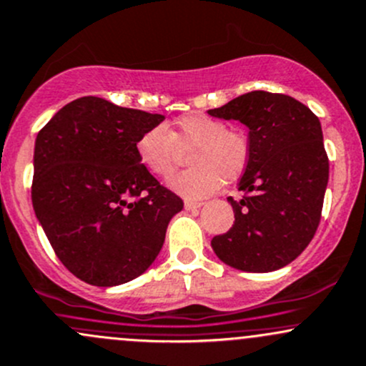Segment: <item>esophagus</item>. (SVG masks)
<instances>
[{"instance_id": "34e87169", "label": "esophagus", "mask_w": 366, "mask_h": 366, "mask_svg": "<svg viewBox=\"0 0 366 366\" xmlns=\"http://www.w3.org/2000/svg\"><path fill=\"white\" fill-rule=\"evenodd\" d=\"M202 206V202H194V200H184V209H197V207Z\"/></svg>"}]
</instances>
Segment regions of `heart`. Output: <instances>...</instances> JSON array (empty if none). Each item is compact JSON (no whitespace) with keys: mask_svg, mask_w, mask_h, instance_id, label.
<instances>
[{"mask_svg":"<svg viewBox=\"0 0 366 366\" xmlns=\"http://www.w3.org/2000/svg\"><path fill=\"white\" fill-rule=\"evenodd\" d=\"M190 169L171 179V188L188 199L214 194L223 182L232 183L246 171L251 155L249 137L242 129L202 112L183 113L169 131L155 125L136 141L141 166L155 178L174 174L182 152H188Z\"/></svg>","mask_w":366,"mask_h":366,"instance_id":"1","label":"heart"}]
</instances>
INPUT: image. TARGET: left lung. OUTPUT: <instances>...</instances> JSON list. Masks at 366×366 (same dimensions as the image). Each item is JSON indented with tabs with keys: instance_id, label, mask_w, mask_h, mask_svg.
I'll list each match as a JSON object with an SVG mask.
<instances>
[{
	"instance_id": "obj_1",
	"label": "left lung",
	"mask_w": 366,
	"mask_h": 366,
	"mask_svg": "<svg viewBox=\"0 0 366 366\" xmlns=\"http://www.w3.org/2000/svg\"><path fill=\"white\" fill-rule=\"evenodd\" d=\"M207 113L244 124L251 143L239 182L244 197H229L235 222L211 241L216 257L244 272L288 265L312 241L321 219L330 164L320 119L295 97L265 90Z\"/></svg>"
}]
</instances>
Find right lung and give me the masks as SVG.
I'll return each mask as SVG.
<instances>
[{
	"instance_id": "add662e5",
	"label": "right lung",
	"mask_w": 366,
	"mask_h": 366,
	"mask_svg": "<svg viewBox=\"0 0 366 366\" xmlns=\"http://www.w3.org/2000/svg\"><path fill=\"white\" fill-rule=\"evenodd\" d=\"M162 115L85 96L38 132L34 213L62 265L94 286H117L159 254L183 200L141 166L137 137Z\"/></svg>"
}]
</instances>
